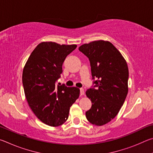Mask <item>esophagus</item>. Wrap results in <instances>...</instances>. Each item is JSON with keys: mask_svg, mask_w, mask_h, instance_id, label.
Masks as SVG:
<instances>
[{"mask_svg": "<svg viewBox=\"0 0 153 153\" xmlns=\"http://www.w3.org/2000/svg\"><path fill=\"white\" fill-rule=\"evenodd\" d=\"M80 96H83L84 94V90L83 88H80Z\"/></svg>", "mask_w": 153, "mask_h": 153, "instance_id": "obj_1", "label": "esophagus"}]
</instances>
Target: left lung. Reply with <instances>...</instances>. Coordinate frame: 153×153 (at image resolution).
Returning <instances> with one entry per match:
<instances>
[{
  "label": "left lung",
  "mask_w": 153,
  "mask_h": 153,
  "mask_svg": "<svg viewBox=\"0 0 153 153\" xmlns=\"http://www.w3.org/2000/svg\"><path fill=\"white\" fill-rule=\"evenodd\" d=\"M79 51L90 62L97 88L86 90L92 107L86 112L88 121L100 126L116 117L128 92L129 71L126 59L112 43L102 40L84 44Z\"/></svg>",
  "instance_id": "8db88e82"
}]
</instances>
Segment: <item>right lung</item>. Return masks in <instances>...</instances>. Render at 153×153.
<instances>
[{"mask_svg": "<svg viewBox=\"0 0 153 153\" xmlns=\"http://www.w3.org/2000/svg\"><path fill=\"white\" fill-rule=\"evenodd\" d=\"M76 47V45L42 42L32 51L24 67L22 82L28 105L36 117L49 126L65 122L71 106L79 98L77 88L55 84L66 56Z\"/></svg>", "mask_w": 153, "mask_h": 153, "instance_id": "right-lung-1", "label": "right lung"}]
</instances>
